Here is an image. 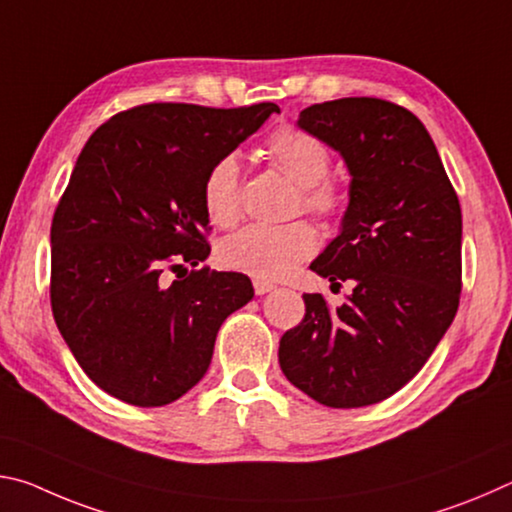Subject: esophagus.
I'll return each mask as SVG.
<instances>
[{
  "label": "esophagus",
  "instance_id": "obj_1",
  "mask_svg": "<svg viewBox=\"0 0 512 512\" xmlns=\"http://www.w3.org/2000/svg\"><path fill=\"white\" fill-rule=\"evenodd\" d=\"M253 287H255V293H257V296H264V293H268V291H273V289H275V284H273V282H266V280H255V282H253Z\"/></svg>",
  "mask_w": 512,
  "mask_h": 512
}]
</instances>
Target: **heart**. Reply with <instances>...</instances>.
Wrapping results in <instances>:
<instances>
[{
    "label": "heart",
    "instance_id": "b5f03b06",
    "mask_svg": "<svg viewBox=\"0 0 512 512\" xmlns=\"http://www.w3.org/2000/svg\"><path fill=\"white\" fill-rule=\"evenodd\" d=\"M264 153L298 185V207L323 221L339 219L345 210V196L339 183L327 178L332 153L318 137L300 128L282 126L266 137ZM203 205L214 225L230 228L241 216L239 167L232 155L216 160L203 180ZM318 248V235L307 221L287 225H248L225 239L219 248V262L228 271L280 280Z\"/></svg>",
    "mask_w": 512,
    "mask_h": 512
}]
</instances>
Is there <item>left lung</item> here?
<instances>
[{"label":"left lung","instance_id":"1","mask_svg":"<svg viewBox=\"0 0 512 512\" xmlns=\"http://www.w3.org/2000/svg\"><path fill=\"white\" fill-rule=\"evenodd\" d=\"M298 126L343 155L350 205L311 271L354 282L339 309L305 293L280 368L318 404H377L418 375L461 300V203L422 121L375 97L314 103Z\"/></svg>","mask_w":512,"mask_h":512}]
</instances>
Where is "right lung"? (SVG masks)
I'll return each mask as SVG.
<instances>
[{
  "label": "right lung",
  "mask_w": 512,
  "mask_h": 512,
  "mask_svg": "<svg viewBox=\"0 0 512 512\" xmlns=\"http://www.w3.org/2000/svg\"><path fill=\"white\" fill-rule=\"evenodd\" d=\"M275 103H142L92 133L51 221L54 320L94 384L133 406L183 397L210 368L219 327L255 296L244 273L164 271L210 255L203 180Z\"/></svg>",
  "instance_id": "obj_1"
}]
</instances>
